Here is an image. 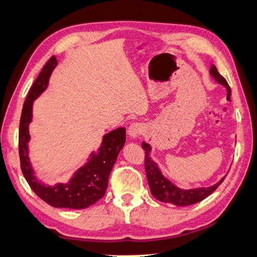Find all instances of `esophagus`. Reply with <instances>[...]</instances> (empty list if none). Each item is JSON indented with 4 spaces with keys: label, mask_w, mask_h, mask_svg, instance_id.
<instances>
[{
    "label": "esophagus",
    "mask_w": 257,
    "mask_h": 257,
    "mask_svg": "<svg viewBox=\"0 0 257 257\" xmlns=\"http://www.w3.org/2000/svg\"><path fill=\"white\" fill-rule=\"evenodd\" d=\"M144 133V125L139 122H134L129 125L128 135L132 138H137Z\"/></svg>",
    "instance_id": "esophagus-1"
}]
</instances>
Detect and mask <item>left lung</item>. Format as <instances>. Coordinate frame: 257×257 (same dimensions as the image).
Segmentation results:
<instances>
[{
	"mask_svg": "<svg viewBox=\"0 0 257 257\" xmlns=\"http://www.w3.org/2000/svg\"><path fill=\"white\" fill-rule=\"evenodd\" d=\"M210 74L219 84L225 86L227 88V100L230 101V87L228 85L225 77L221 76L218 73L217 68L214 65H212L210 68ZM143 149L145 151V170H146L147 181L151 188V192L154 195V198L160 200L162 202L172 203L177 207H185L191 206L197 202L202 201L206 199L208 195L211 194L214 190H216L219 185L222 183L225 177L209 188H198V189H190V190H182L174 185L170 180L162 174L161 170L155 162H154L151 157H149V153L152 151V147L148 144L143 142L142 144Z\"/></svg>",
	"mask_w": 257,
	"mask_h": 257,
	"instance_id": "obj_1",
	"label": "left lung"
}]
</instances>
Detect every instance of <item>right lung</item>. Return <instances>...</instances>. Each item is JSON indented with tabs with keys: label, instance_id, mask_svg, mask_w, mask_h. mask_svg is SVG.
<instances>
[{
	"label": "right lung",
	"instance_id": "1",
	"mask_svg": "<svg viewBox=\"0 0 257 257\" xmlns=\"http://www.w3.org/2000/svg\"><path fill=\"white\" fill-rule=\"evenodd\" d=\"M56 65L57 60L53 56L32 84L23 104L19 128V155L21 171L32 191L50 206L55 208L84 209L99 201L105 194L110 172L125 142V129L121 127L104 135L99 153H92L86 164L78 169L67 183H58L50 186L39 182L35 176L28 156V143L30 141L29 123L32 120L34 101L46 90L50 74Z\"/></svg>",
	"mask_w": 257,
	"mask_h": 257
}]
</instances>
